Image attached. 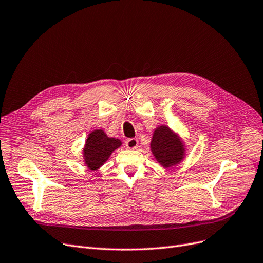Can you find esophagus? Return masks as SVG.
I'll list each match as a JSON object with an SVG mask.
<instances>
[{"instance_id": "34e87169", "label": "esophagus", "mask_w": 263, "mask_h": 263, "mask_svg": "<svg viewBox=\"0 0 263 263\" xmlns=\"http://www.w3.org/2000/svg\"><path fill=\"white\" fill-rule=\"evenodd\" d=\"M139 145V141L138 139H128L125 141V147L130 148V149H134L137 148Z\"/></svg>"}]
</instances>
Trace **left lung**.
Returning <instances> with one entry per match:
<instances>
[{
	"label": "left lung",
	"mask_w": 263,
	"mask_h": 263,
	"mask_svg": "<svg viewBox=\"0 0 263 263\" xmlns=\"http://www.w3.org/2000/svg\"><path fill=\"white\" fill-rule=\"evenodd\" d=\"M151 149L157 162L166 168L177 165L183 158L182 142L166 125H160L154 131Z\"/></svg>",
	"instance_id": "8db88e82"
}]
</instances>
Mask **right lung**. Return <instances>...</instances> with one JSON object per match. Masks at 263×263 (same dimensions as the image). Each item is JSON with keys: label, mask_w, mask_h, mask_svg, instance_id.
<instances>
[{"label": "right lung", "mask_w": 263, "mask_h": 263, "mask_svg": "<svg viewBox=\"0 0 263 263\" xmlns=\"http://www.w3.org/2000/svg\"><path fill=\"white\" fill-rule=\"evenodd\" d=\"M121 145V141L108 138L103 130L92 131L86 140L84 148L85 164L91 171H96L109 158L112 152Z\"/></svg>", "instance_id": "add662e5"}]
</instances>
